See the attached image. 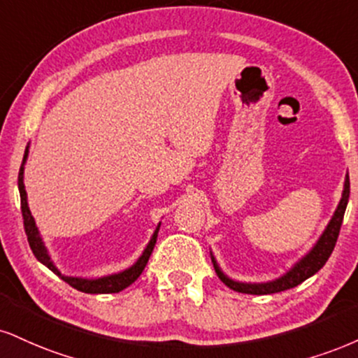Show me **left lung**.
Wrapping results in <instances>:
<instances>
[{
	"label": "left lung",
	"mask_w": 358,
	"mask_h": 358,
	"mask_svg": "<svg viewBox=\"0 0 358 358\" xmlns=\"http://www.w3.org/2000/svg\"><path fill=\"white\" fill-rule=\"evenodd\" d=\"M348 195H350V182H348V173H347L345 182H343L342 198H340L337 208H335L334 215H331L330 222L327 223L325 230L322 231L320 236H318L317 242L313 243V247L310 248L305 255L300 257L285 273H282L280 277L273 280H266V282H242V280H235L228 277V275L223 272L222 266L218 265L217 258L213 255V252L210 250V257H212V264L215 266V272H217L218 278H220L227 287H230L231 290L240 292V294H250V295L277 294V292H283V290H288V288L300 285V283L312 277V275H315L318 270L327 264V260H329L331 252H334V247L338 238L340 227H342L343 215H345Z\"/></svg>",
	"instance_id": "1"
}]
</instances>
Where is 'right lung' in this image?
<instances>
[{"label": "right lung", "instance_id": "right-lung-1", "mask_svg": "<svg viewBox=\"0 0 358 358\" xmlns=\"http://www.w3.org/2000/svg\"><path fill=\"white\" fill-rule=\"evenodd\" d=\"M28 155H29V145L27 146L23 163H21V168H20L18 190H20V198H21V213H23V220H24V231H27L28 243L29 247H31L36 260L41 262L45 266H48L51 272L58 275V277L64 280L66 283H70L73 288H76V290L80 292H85V294H118V292H122L123 288L130 287L131 283L140 277L141 272H143L146 264H148V258L152 255L155 243H157V236H158V231H160L162 222L158 223L157 228H155L152 238H150V242L146 243L145 250L141 252V255L136 258L135 264L128 266V268L122 270V272L103 275V277H96V278L76 277V275H63L59 272L58 266H56L53 258H51L48 248H46L45 245V240H43L40 230H38L36 227V222H34L31 210H29L28 206V195H27V190H24V165H27Z\"/></svg>", "mask_w": 358, "mask_h": 358}]
</instances>
